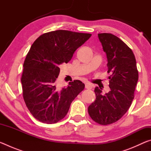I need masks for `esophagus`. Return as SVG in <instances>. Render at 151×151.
I'll return each instance as SVG.
<instances>
[{
	"label": "esophagus",
	"mask_w": 151,
	"mask_h": 151,
	"mask_svg": "<svg viewBox=\"0 0 151 151\" xmlns=\"http://www.w3.org/2000/svg\"><path fill=\"white\" fill-rule=\"evenodd\" d=\"M85 88L86 89H91L92 88V85H90V84H88V83H86V84H85Z\"/></svg>",
	"instance_id": "esophagus-1"
}]
</instances>
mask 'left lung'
<instances>
[{"instance_id":"left-lung-1","label":"left lung","mask_w":151,"mask_h":151,"mask_svg":"<svg viewBox=\"0 0 151 151\" xmlns=\"http://www.w3.org/2000/svg\"><path fill=\"white\" fill-rule=\"evenodd\" d=\"M98 37L106 54L111 90L102 94L101 89L95 87V101L88 112L94 122L108 125L121 119L131 106L139 72L133 52L122 40L111 33H100Z\"/></svg>"}]
</instances>
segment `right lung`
I'll return each instance as SVG.
<instances>
[{"mask_svg":"<svg viewBox=\"0 0 151 151\" xmlns=\"http://www.w3.org/2000/svg\"><path fill=\"white\" fill-rule=\"evenodd\" d=\"M89 33L58 30L40 35L33 42L23 64L22 96L30 113L47 124L57 123L65 117L70 104L85 88L81 81L69 82L60 88L57 79L59 66L67 63L74 52L91 37Z\"/></svg>","mask_w":151,"mask_h":151,"instance_id":"obj_1","label":"right lung"}]
</instances>
